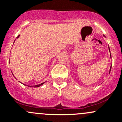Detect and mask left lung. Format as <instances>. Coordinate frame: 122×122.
Here are the masks:
<instances>
[{"instance_id": "8db88e82", "label": "left lung", "mask_w": 122, "mask_h": 122, "mask_svg": "<svg viewBox=\"0 0 122 122\" xmlns=\"http://www.w3.org/2000/svg\"><path fill=\"white\" fill-rule=\"evenodd\" d=\"M103 36H104V37L106 38V36H104V35H103ZM108 48H109V52H110V48H109V46H108ZM110 58H112V56H111V54H110ZM111 68H112V66H110V70H109V74H110V71H111Z\"/></svg>"}]
</instances>
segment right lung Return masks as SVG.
I'll return each instance as SVG.
<instances>
[{
  "label": "right lung",
  "instance_id": "obj_1",
  "mask_svg": "<svg viewBox=\"0 0 122 122\" xmlns=\"http://www.w3.org/2000/svg\"><path fill=\"white\" fill-rule=\"evenodd\" d=\"M19 36H20V35H18V37H17L16 38H18L19 37ZM14 42H15V41H14ZM45 82H44V83H41V84H38V85H36V86H27V85H26V84H23V85H26V86H28V87H39V86H42V85L43 84H44V83H45Z\"/></svg>",
  "mask_w": 122,
  "mask_h": 122
}]
</instances>
